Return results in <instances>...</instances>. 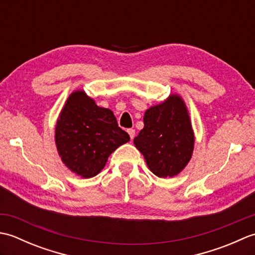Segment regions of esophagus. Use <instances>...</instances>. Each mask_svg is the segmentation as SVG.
Returning a JSON list of instances; mask_svg holds the SVG:
<instances>
[{
    "mask_svg": "<svg viewBox=\"0 0 255 255\" xmlns=\"http://www.w3.org/2000/svg\"><path fill=\"white\" fill-rule=\"evenodd\" d=\"M127 132L129 133V137H130V139H133V137H134V129H128Z\"/></svg>",
    "mask_w": 255,
    "mask_h": 255,
    "instance_id": "1",
    "label": "esophagus"
}]
</instances>
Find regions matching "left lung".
<instances>
[{"label": "left lung", "instance_id": "1", "mask_svg": "<svg viewBox=\"0 0 255 255\" xmlns=\"http://www.w3.org/2000/svg\"><path fill=\"white\" fill-rule=\"evenodd\" d=\"M143 128L133 139L149 170L159 177H173L191 161L195 134L185 102L172 93L160 104L149 107Z\"/></svg>", "mask_w": 255, "mask_h": 255}]
</instances>
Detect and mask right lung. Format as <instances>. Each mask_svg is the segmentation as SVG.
<instances>
[{"instance_id":"add662e5","label":"right lung","mask_w":255,"mask_h":255,"mask_svg":"<svg viewBox=\"0 0 255 255\" xmlns=\"http://www.w3.org/2000/svg\"><path fill=\"white\" fill-rule=\"evenodd\" d=\"M129 140L113 111L97 106L83 90L68 96L56 123L55 142L62 163L75 175H97L108 156Z\"/></svg>"}]
</instances>
